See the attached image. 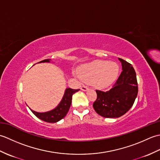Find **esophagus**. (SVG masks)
Listing matches in <instances>:
<instances>
[{"instance_id":"34e87169","label":"esophagus","mask_w":160,"mask_h":160,"mask_svg":"<svg viewBox=\"0 0 160 160\" xmlns=\"http://www.w3.org/2000/svg\"><path fill=\"white\" fill-rule=\"evenodd\" d=\"M81 90L84 91H87L88 90V87L85 85H83L82 87H81Z\"/></svg>"}]
</instances>
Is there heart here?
Listing matches in <instances>:
<instances>
[{
  "label": "heart",
  "instance_id": "b5f03b06",
  "mask_svg": "<svg viewBox=\"0 0 160 160\" xmlns=\"http://www.w3.org/2000/svg\"><path fill=\"white\" fill-rule=\"evenodd\" d=\"M119 73V67L114 62L95 60L83 64L78 69V75L84 80H92L95 86L104 89L113 83Z\"/></svg>",
  "mask_w": 160,
  "mask_h": 160
}]
</instances>
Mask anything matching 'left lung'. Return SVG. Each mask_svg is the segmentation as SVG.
<instances>
[{"label":"left lung","mask_w":160,"mask_h":160,"mask_svg":"<svg viewBox=\"0 0 160 160\" xmlns=\"http://www.w3.org/2000/svg\"><path fill=\"white\" fill-rule=\"evenodd\" d=\"M122 71L109 91L96 90L97 99L93 107L98 114L107 118H116L125 114L133 104L138 93L136 73L130 63L118 58Z\"/></svg>","instance_id":"left-lung-1"}]
</instances>
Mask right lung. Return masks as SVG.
Masks as SVG:
<instances>
[{
    "label": "right lung",
    "mask_w": 160,
    "mask_h": 160,
    "mask_svg": "<svg viewBox=\"0 0 160 160\" xmlns=\"http://www.w3.org/2000/svg\"><path fill=\"white\" fill-rule=\"evenodd\" d=\"M50 62L51 59H46L40 61V62L38 63ZM79 90L80 89H71V88H67V89H65V91H64V96L62 100H61L60 102L56 108H54L52 110L47 112H43V113L36 112L35 111H33L31 108H30V110L32 111V113L37 118H38L40 120L47 122H49V123H55V122L60 121L66 116L71 106L73 94Z\"/></svg>",
    "instance_id": "right-lung-1"
}]
</instances>
